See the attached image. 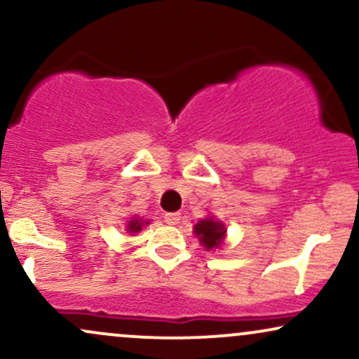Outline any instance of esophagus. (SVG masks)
<instances>
[{"label": "esophagus", "mask_w": 359, "mask_h": 359, "mask_svg": "<svg viewBox=\"0 0 359 359\" xmlns=\"http://www.w3.org/2000/svg\"><path fill=\"white\" fill-rule=\"evenodd\" d=\"M163 219H165L167 224L175 226V224H179V222H180V214L179 212H167L165 216H163Z\"/></svg>", "instance_id": "34e87169"}]
</instances>
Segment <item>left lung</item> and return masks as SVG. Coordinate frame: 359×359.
I'll use <instances>...</instances> for the list:
<instances>
[{"label": "left lung", "instance_id": "obj_1", "mask_svg": "<svg viewBox=\"0 0 359 359\" xmlns=\"http://www.w3.org/2000/svg\"><path fill=\"white\" fill-rule=\"evenodd\" d=\"M194 233L199 238L201 245L209 251L219 248L222 245L226 236V228L221 221L212 219V217H205V219H201L194 226Z\"/></svg>", "mask_w": 359, "mask_h": 359}]
</instances>
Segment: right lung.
<instances>
[{
  "instance_id": "1",
  "label": "right lung",
  "mask_w": 359,
  "mask_h": 359,
  "mask_svg": "<svg viewBox=\"0 0 359 359\" xmlns=\"http://www.w3.org/2000/svg\"><path fill=\"white\" fill-rule=\"evenodd\" d=\"M145 224H148V221L140 219V217H131L126 224V231L128 233H138V231H142V228Z\"/></svg>"
}]
</instances>
